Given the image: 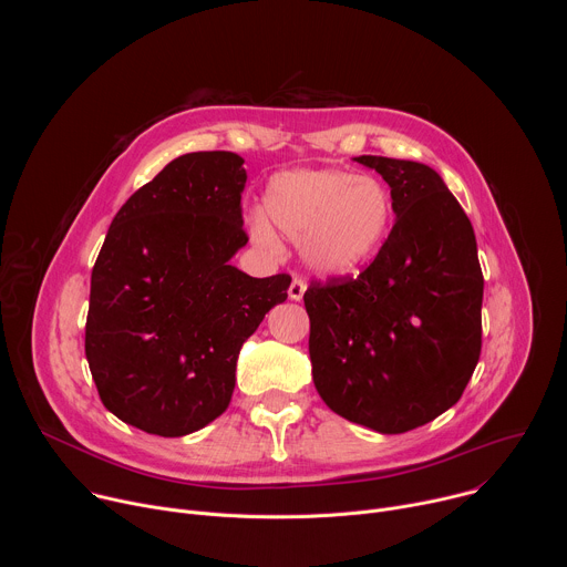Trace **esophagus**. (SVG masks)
<instances>
[{
  "mask_svg": "<svg viewBox=\"0 0 567 567\" xmlns=\"http://www.w3.org/2000/svg\"><path fill=\"white\" fill-rule=\"evenodd\" d=\"M307 289V282L302 278H293L291 280V287H289V298L291 300H302V293Z\"/></svg>",
  "mask_w": 567,
  "mask_h": 567,
  "instance_id": "obj_1",
  "label": "esophagus"
}]
</instances>
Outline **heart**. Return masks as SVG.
<instances>
[{"mask_svg":"<svg viewBox=\"0 0 567 567\" xmlns=\"http://www.w3.org/2000/svg\"><path fill=\"white\" fill-rule=\"evenodd\" d=\"M265 210L289 237H305L302 254L320 274H350L377 256L385 241L394 202L374 177L348 171H293L278 175L265 195ZM254 235L276 245L271 226L256 217Z\"/></svg>","mask_w":567,"mask_h":567,"instance_id":"heart-1","label":"heart"}]
</instances>
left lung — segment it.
<instances>
[{
    "label": "left lung",
    "instance_id": "1",
    "mask_svg": "<svg viewBox=\"0 0 567 567\" xmlns=\"http://www.w3.org/2000/svg\"><path fill=\"white\" fill-rule=\"evenodd\" d=\"M357 161L390 186L396 221L357 278L309 282L311 374L337 415L394 435L462 396L482 348L484 278L473 226L433 168Z\"/></svg>",
    "mask_w": 567,
    "mask_h": 567
}]
</instances>
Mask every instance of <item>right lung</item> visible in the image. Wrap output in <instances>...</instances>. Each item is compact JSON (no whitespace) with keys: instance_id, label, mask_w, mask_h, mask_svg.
Listing matches in <instances>:
<instances>
[{"instance_id":"1","label":"right lung","mask_w":567,"mask_h":567,"mask_svg":"<svg viewBox=\"0 0 567 567\" xmlns=\"http://www.w3.org/2000/svg\"><path fill=\"white\" fill-rule=\"evenodd\" d=\"M245 158L177 156L116 213L92 271L85 354L105 409L150 435L182 437L219 417L237 354L291 278L228 260L249 241Z\"/></svg>"}]
</instances>
